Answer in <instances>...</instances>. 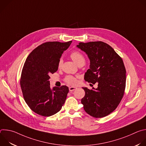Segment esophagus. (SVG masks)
Here are the masks:
<instances>
[{"label": "esophagus", "instance_id": "1", "mask_svg": "<svg viewBox=\"0 0 146 146\" xmlns=\"http://www.w3.org/2000/svg\"><path fill=\"white\" fill-rule=\"evenodd\" d=\"M76 89V87H69V91H74Z\"/></svg>", "mask_w": 146, "mask_h": 146}]
</instances>
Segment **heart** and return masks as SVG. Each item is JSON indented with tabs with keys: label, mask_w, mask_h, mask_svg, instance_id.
I'll return each instance as SVG.
<instances>
[{
	"label": "heart",
	"mask_w": 146,
	"mask_h": 146,
	"mask_svg": "<svg viewBox=\"0 0 146 146\" xmlns=\"http://www.w3.org/2000/svg\"><path fill=\"white\" fill-rule=\"evenodd\" d=\"M71 58L74 60V62L78 65L83 64L84 65L86 62V58L81 52H80L78 51H73L70 55ZM62 64H63V59L62 58H60L59 59L58 63V67L59 69H60L62 68ZM64 81L70 86H76L78 84V78L77 77L69 75L65 77Z\"/></svg>",
	"instance_id": "b5f03b06"
}]
</instances>
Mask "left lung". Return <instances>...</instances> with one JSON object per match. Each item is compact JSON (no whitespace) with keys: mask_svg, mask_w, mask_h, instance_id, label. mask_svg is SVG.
Listing matches in <instances>:
<instances>
[{"mask_svg":"<svg viewBox=\"0 0 146 146\" xmlns=\"http://www.w3.org/2000/svg\"><path fill=\"white\" fill-rule=\"evenodd\" d=\"M77 47L86 52L90 59V68L84 79L98 88H82L85 96L81 99L84 109L95 118L105 117L121 101L126 86V69L123 60L114 49L103 41L79 43Z\"/></svg>","mask_w":146,"mask_h":146,"instance_id":"8db88e82","label":"left lung"}]
</instances>
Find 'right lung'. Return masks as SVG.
<instances>
[{"mask_svg":"<svg viewBox=\"0 0 146 146\" xmlns=\"http://www.w3.org/2000/svg\"><path fill=\"white\" fill-rule=\"evenodd\" d=\"M72 41H48L34 49L27 57L20 78L24 99L35 113L49 117L59 111L65 102L69 88H50V74L58 70V63Z\"/></svg>","mask_w":146,"mask_h":146,"instance_id":"add662e5","label":"right lung"}]
</instances>
